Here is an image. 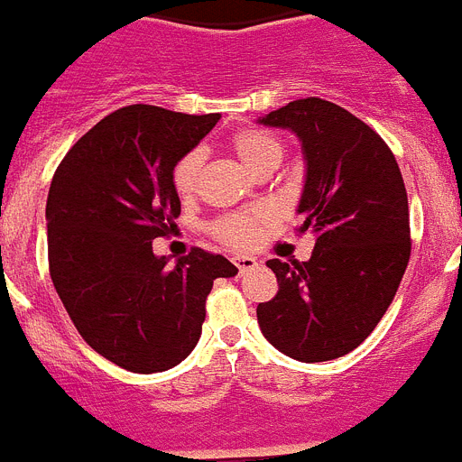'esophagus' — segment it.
<instances>
[{
    "instance_id": "esophagus-1",
    "label": "esophagus",
    "mask_w": 462,
    "mask_h": 462,
    "mask_svg": "<svg viewBox=\"0 0 462 462\" xmlns=\"http://www.w3.org/2000/svg\"><path fill=\"white\" fill-rule=\"evenodd\" d=\"M235 265H237L239 273L244 274V273H249V270H254L258 263H255V258H249V255H237V258H235Z\"/></svg>"
}]
</instances>
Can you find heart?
Listing matches in <instances>:
<instances>
[{
  "label": "heart",
  "instance_id": "heart-1",
  "mask_svg": "<svg viewBox=\"0 0 462 462\" xmlns=\"http://www.w3.org/2000/svg\"><path fill=\"white\" fill-rule=\"evenodd\" d=\"M230 147L232 152L239 157V162L255 173L267 169V166H277V162L284 154L282 141L261 129L237 131L230 138ZM201 162H204V154L199 150H189L188 154L178 159L171 173V183L178 197L188 199V197L195 195ZM273 220L274 216L270 208L255 207L249 208V211H235L227 213V216H220L218 220H213L208 232H211V237L216 242L225 244V246H230L235 251H246L254 249L258 239H261L263 230L270 227Z\"/></svg>",
  "mask_w": 462,
  "mask_h": 462
}]
</instances>
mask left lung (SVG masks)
I'll return each instance as SVG.
<instances>
[{
	"mask_svg": "<svg viewBox=\"0 0 462 462\" xmlns=\"http://www.w3.org/2000/svg\"><path fill=\"white\" fill-rule=\"evenodd\" d=\"M265 126L303 143L308 178L298 232L317 244L305 263L267 261L277 296L258 303L261 331L298 362H328L366 340L393 303L411 255L409 199L397 159L369 124L324 98L270 112Z\"/></svg>",
	"mask_w": 462,
	"mask_h": 462,
	"instance_id": "left-lung-1",
	"label": "left lung"
}]
</instances>
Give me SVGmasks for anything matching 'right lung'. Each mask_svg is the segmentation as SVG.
<instances>
[{"label": "right lung", "mask_w": 462, "mask_h": 462, "mask_svg": "<svg viewBox=\"0 0 462 462\" xmlns=\"http://www.w3.org/2000/svg\"><path fill=\"white\" fill-rule=\"evenodd\" d=\"M126 106L69 147L46 199L49 273L79 336L134 374H157L195 350L213 279L237 267L192 246L176 265L152 254L180 216L176 162L218 122Z\"/></svg>", "instance_id": "1"}]
</instances>
